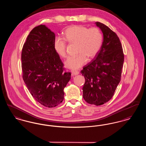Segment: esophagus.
I'll return each mask as SVG.
<instances>
[{
    "label": "esophagus",
    "mask_w": 146,
    "mask_h": 146,
    "mask_svg": "<svg viewBox=\"0 0 146 146\" xmlns=\"http://www.w3.org/2000/svg\"><path fill=\"white\" fill-rule=\"evenodd\" d=\"M71 73H72V76H76L78 74H79V72H77V71H74V70H72L71 71Z\"/></svg>",
    "instance_id": "1"
}]
</instances>
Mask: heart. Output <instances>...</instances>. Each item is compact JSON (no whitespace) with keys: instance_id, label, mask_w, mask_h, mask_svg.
<instances>
[{"instance_id":"heart-1","label":"heart","mask_w":146,"mask_h":146,"mask_svg":"<svg viewBox=\"0 0 146 146\" xmlns=\"http://www.w3.org/2000/svg\"><path fill=\"white\" fill-rule=\"evenodd\" d=\"M66 40L70 43H76L77 55L68 58L65 67L70 70L80 68L86 63L88 58L92 59L97 55L101 48L103 36L97 27L89 28L82 25L72 26L64 32ZM54 48L59 56H66V42L60 37H56Z\"/></svg>"}]
</instances>
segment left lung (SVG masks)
Instances as JSON below:
<instances>
[{"label": "left lung", "instance_id": "left-lung-1", "mask_svg": "<svg viewBox=\"0 0 146 146\" xmlns=\"http://www.w3.org/2000/svg\"><path fill=\"white\" fill-rule=\"evenodd\" d=\"M95 23L103 33L102 44L93 61L84 67L80 73L85 79L83 87L84 100L89 104L100 106L114 95L121 80L124 55L117 34L102 23Z\"/></svg>", "mask_w": 146, "mask_h": 146}]
</instances>
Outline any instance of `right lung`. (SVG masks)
Segmentation results:
<instances>
[{
    "label": "right lung",
    "instance_id": "right-lung-1",
    "mask_svg": "<svg viewBox=\"0 0 146 146\" xmlns=\"http://www.w3.org/2000/svg\"><path fill=\"white\" fill-rule=\"evenodd\" d=\"M55 35L45 25L33 28L21 54L23 79L28 90L39 104L49 108L60 104L64 89L70 79L54 48Z\"/></svg>",
    "mask_w": 146,
    "mask_h": 146
}]
</instances>
